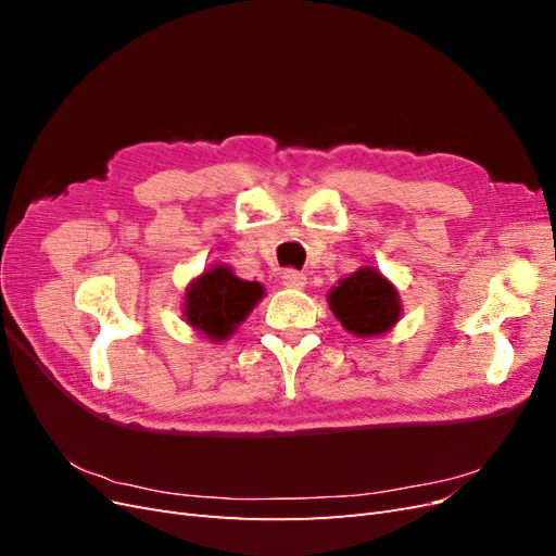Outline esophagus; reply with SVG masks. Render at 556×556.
I'll use <instances>...</instances> for the list:
<instances>
[{
    "label": "esophagus",
    "instance_id": "34e87169",
    "mask_svg": "<svg viewBox=\"0 0 556 556\" xmlns=\"http://www.w3.org/2000/svg\"><path fill=\"white\" fill-rule=\"evenodd\" d=\"M306 280L308 278L301 271H294V268H288V271L282 274V285H285V288H290V290H304Z\"/></svg>",
    "mask_w": 556,
    "mask_h": 556
}]
</instances>
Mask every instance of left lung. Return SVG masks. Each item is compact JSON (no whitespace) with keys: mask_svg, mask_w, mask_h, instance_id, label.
I'll return each mask as SVG.
<instances>
[{"mask_svg":"<svg viewBox=\"0 0 556 556\" xmlns=\"http://www.w3.org/2000/svg\"><path fill=\"white\" fill-rule=\"evenodd\" d=\"M327 301L333 317L357 339H374L392 331L401 319L399 290L374 266H362L339 280L329 290Z\"/></svg>","mask_w":556,"mask_h":556,"instance_id":"8db88e82","label":"left lung"}]
</instances>
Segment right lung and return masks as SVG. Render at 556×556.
<instances>
[{
    "label": "right lung",
    "instance_id": "obj_1",
    "mask_svg": "<svg viewBox=\"0 0 556 556\" xmlns=\"http://www.w3.org/2000/svg\"><path fill=\"white\" fill-rule=\"evenodd\" d=\"M264 296V285L233 276L227 264H213L190 280L182 317L211 343L227 341Z\"/></svg>",
    "mask_w": 556,
    "mask_h": 556
}]
</instances>
